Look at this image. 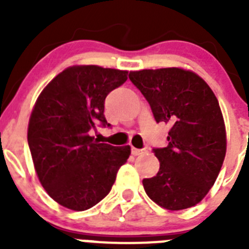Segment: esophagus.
I'll use <instances>...</instances> for the list:
<instances>
[{"label": "esophagus", "instance_id": "1", "mask_svg": "<svg viewBox=\"0 0 249 249\" xmlns=\"http://www.w3.org/2000/svg\"><path fill=\"white\" fill-rule=\"evenodd\" d=\"M131 151H132V155L133 156H140L143 153L144 149H140V148H135V147H132Z\"/></svg>", "mask_w": 249, "mask_h": 249}]
</instances>
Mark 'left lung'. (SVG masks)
I'll return each mask as SVG.
<instances>
[{
	"instance_id": "1",
	"label": "left lung",
	"mask_w": 249,
	"mask_h": 249,
	"mask_svg": "<svg viewBox=\"0 0 249 249\" xmlns=\"http://www.w3.org/2000/svg\"><path fill=\"white\" fill-rule=\"evenodd\" d=\"M128 77L156 122L171 126L168 146L153 148L160 171L142 181L147 196L169 211L196 206L214 184L226 156L218 100L201 77L182 68L142 70Z\"/></svg>"
}]
</instances>
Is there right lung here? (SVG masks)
I'll list each match as a JSON object with an SVG mask.
<instances>
[{
	"label": "right lung",
	"mask_w": 249,
	"mask_h": 249,
	"mask_svg": "<svg viewBox=\"0 0 249 249\" xmlns=\"http://www.w3.org/2000/svg\"><path fill=\"white\" fill-rule=\"evenodd\" d=\"M127 71L73 66L57 74L36 101L27 141L35 169L46 192L68 210L86 211L102 201L129 146L100 143L89 136L105 114L107 94L127 81Z\"/></svg>",
	"instance_id": "obj_1"
}]
</instances>
